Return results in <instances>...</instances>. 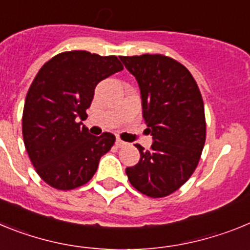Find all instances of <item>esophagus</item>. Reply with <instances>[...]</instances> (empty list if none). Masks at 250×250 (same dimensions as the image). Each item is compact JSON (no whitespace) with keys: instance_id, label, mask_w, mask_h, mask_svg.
Segmentation results:
<instances>
[{"instance_id":"1","label":"esophagus","mask_w":250,"mask_h":250,"mask_svg":"<svg viewBox=\"0 0 250 250\" xmlns=\"http://www.w3.org/2000/svg\"><path fill=\"white\" fill-rule=\"evenodd\" d=\"M115 144H116V146L123 147V146H125V145H126V143L121 140V139H116V141H115Z\"/></svg>"}]
</instances>
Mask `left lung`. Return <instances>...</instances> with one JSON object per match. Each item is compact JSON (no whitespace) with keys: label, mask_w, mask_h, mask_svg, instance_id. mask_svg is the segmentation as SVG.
<instances>
[{"label":"left lung","mask_w":250,"mask_h":250,"mask_svg":"<svg viewBox=\"0 0 250 250\" xmlns=\"http://www.w3.org/2000/svg\"><path fill=\"white\" fill-rule=\"evenodd\" d=\"M139 83L143 118L152 136L150 150L135 144L140 160L126 167L136 190L163 198L187 183L205 144L202 94L185 66L163 55L120 56Z\"/></svg>","instance_id":"obj_1"}]
</instances>
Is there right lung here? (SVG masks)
Returning <instances> with one entry per match:
<instances>
[{
	"label": "right lung",
	"instance_id": "1",
	"mask_svg": "<svg viewBox=\"0 0 250 250\" xmlns=\"http://www.w3.org/2000/svg\"><path fill=\"white\" fill-rule=\"evenodd\" d=\"M123 68L116 56L87 51L62 52L40 68L26 96L22 135L31 163L50 187L71 190L86 184L114 145L111 132L91 135L77 120L85 119L96 85Z\"/></svg>",
	"mask_w": 250,
	"mask_h": 250
}]
</instances>
